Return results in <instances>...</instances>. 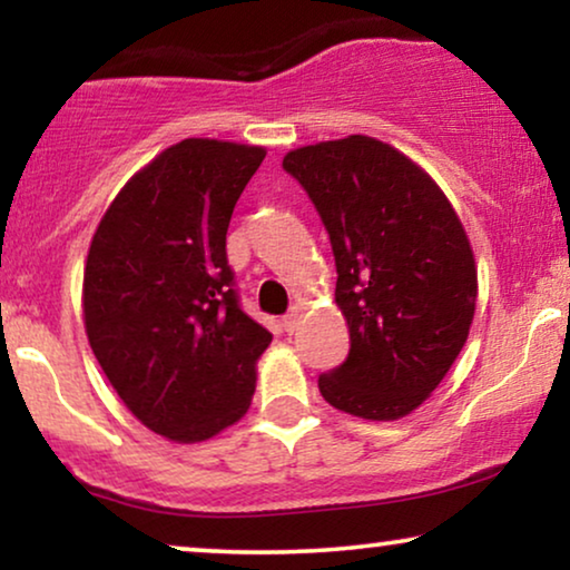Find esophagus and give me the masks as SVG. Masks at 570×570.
Instances as JSON below:
<instances>
[{
  "label": "esophagus",
  "instance_id": "1",
  "mask_svg": "<svg viewBox=\"0 0 570 570\" xmlns=\"http://www.w3.org/2000/svg\"><path fill=\"white\" fill-rule=\"evenodd\" d=\"M301 314H303L301 306H293V308H291V314H287V316L283 318V330H285V332H295V330H298V324H301Z\"/></svg>",
  "mask_w": 570,
  "mask_h": 570
}]
</instances>
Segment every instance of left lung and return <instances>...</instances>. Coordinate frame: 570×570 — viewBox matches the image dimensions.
Instances as JSON below:
<instances>
[{"mask_svg":"<svg viewBox=\"0 0 570 570\" xmlns=\"http://www.w3.org/2000/svg\"><path fill=\"white\" fill-rule=\"evenodd\" d=\"M283 168L330 233L350 330L347 361L318 376L332 407L400 420L462 353L478 303V264L441 186L396 147L365 135L291 150Z\"/></svg>","mask_w":570,"mask_h":570,"instance_id":"left-lung-1","label":"left lung"}]
</instances>
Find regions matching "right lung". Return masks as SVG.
<instances>
[{
	"label": "right lung",
	"instance_id": "obj_1",
	"mask_svg": "<svg viewBox=\"0 0 570 570\" xmlns=\"http://www.w3.org/2000/svg\"><path fill=\"white\" fill-rule=\"evenodd\" d=\"M267 150L191 137L124 184L92 233L85 332L145 428L199 443L252 407L272 334L246 316L225 256L233 207Z\"/></svg>",
	"mask_w": 570,
	"mask_h": 570
}]
</instances>
